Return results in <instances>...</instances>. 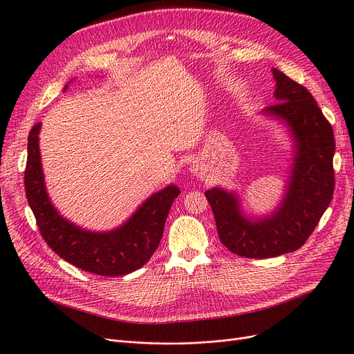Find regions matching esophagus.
Instances as JSON below:
<instances>
[{
    "label": "esophagus",
    "instance_id": "esophagus-1",
    "mask_svg": "<svg viewBox=\"0 0 354 354\" xmlns=\"http://www.w3.org/2000/svg\"><path fill=\"white\" fill-rule=\"evenodd\" d=\"M191 172H192L195 176H203V169H201V166H198V165H192V166H191Z\"/></svg>",
    "mask_w": 354,
    "mask_h": 354
}]
</instances>
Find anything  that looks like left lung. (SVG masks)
Instances as JSON below:
<instances>
[{"label": "left lung", "mask_w": 354, "mask_h": 354, "mask_svg": "<svg viewBox=\"0 0 354 354\" xmlns=\"http://www.w3.org/2000/svg\"><path fill=\"white\" fill-rule=\"evenodd\" d=\"M277 103L264 116L281 122L292 138V165L283 198L270 214L243 212L238 192L214 187L205 191L218 238L245 258H272L299 250L328 208L334 194L333 127L309 91L272 68Z\"/></svg>", "instance_id": "8db88e82"}]
</instances>
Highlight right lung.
<instances>
[{
  "label": "right lung",
  "instance_id": "right-lung-1",
  "mask_svg": "<svg viewBox=\"0 0 354 354\" xmlns=\"http://www.w3.org/2000/svg\"><path fill=\"white\" fill-rule=\"evenodd\" d=\"M41 125H35L28 137L24 189L45 242L67 263L99 276H125L141 268L160 243L166 217L180 194L179 188L167 185L151 194L129 218L112 230L95 232L77 226L59 214L48 195L39 149Z\"/></svg>",
  "mask_w": 354,
  "mask_h": 354
}]
</instances>
